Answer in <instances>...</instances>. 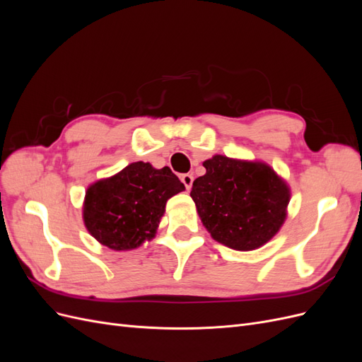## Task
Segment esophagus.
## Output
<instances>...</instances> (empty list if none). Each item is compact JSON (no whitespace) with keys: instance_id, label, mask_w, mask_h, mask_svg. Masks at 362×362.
<instances>
[{"instance_id":"esophagus-1","label":"esophagus","mask_w":362,"mask_h":362,"mask_svg":"<svg viewBox=\"0 0 362 362\" xmlns=\"http://www.w3.org/2000/svg\"><path fill=\"white\" fill-rule=\"evenodd\" d=\"M181 181H182V184L185 185V189H187V190H190V189H192L193 177H192L190 173H184V175H181Z\"/></svg>"}]
</instances>
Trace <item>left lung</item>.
Segmentation results:
<instances>
[{
  "mask_svg": "<svg viewBox=\"0 0 362 362\" xmlns=\"http://www.w3.org/2000/svg\"><path fill=\"white\" fill-rule=\"evenodd\" d=\"M190 192L206 231L235 250H254L278 234L286 222L290 187L264 161L216 154Z\"/></svg>",
  "mask_w": 362,
  "mask_h": 362,
  "instance_id": "obj_1",
  "label": "left lung"
}]
</instances>
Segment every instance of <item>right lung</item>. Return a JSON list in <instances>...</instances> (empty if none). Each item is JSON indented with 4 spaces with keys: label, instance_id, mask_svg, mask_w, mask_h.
Instances as JSON below:
<instances>
[{
    "label": "right lung",
    "instance_id": "add662e5",
    "mask_svg": "<svg viewBox=\"0 0 362 362\" xmlns=\"http://www.w3.org/2000/svg\"><path fill=\"white\" fill-rule=\"evenodd\" d=\"M185 190L168 166L136 161L86 190L83 221L87 231L113 250H131L156 237L166 202Z\"/></svg>",
    "mask_w": 362,
    "mask_h": 362
}]
</instances>
